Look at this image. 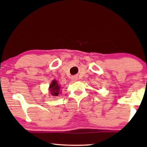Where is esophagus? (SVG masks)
Returning <instances> with one entry per match:
<instances>
[{
  "instance_id": "34e87169",
  "label": "esophagus",
  "mask_w": 147,
  "mask_h": 147,
  "mask_svg": "<svg viewBox=\"0 0 147 147\" xmlns=\"http://www.w3.org/2000/svg\"><path fill=\"white\" fill-rule=\"evenodd\" d=\"M77 79H78V78H77L76 76H72V80H73V81H76L77 80Z\"/></svg>"
}]
</instances>
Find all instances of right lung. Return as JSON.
Listing matches in <instances>:
<instances>
[{
	"instance_id": "add662e5",
	"label": "right lung",
	"mask_w": 147,
	"mask_h": 147,
	"mask_svg": "<svg viewBox=\"0 0 147 147\" xmlns=\"http://www.w3.org/2000/svg\"><path fill=\"white\" fill-rule=\"evenodd\" d=\"M50 93L53 96H57L59 93H61L60 91V86L58 84V82L56 80H53L52 82L51 86L49 87Z\"/></svg>"
}]
</instances>
